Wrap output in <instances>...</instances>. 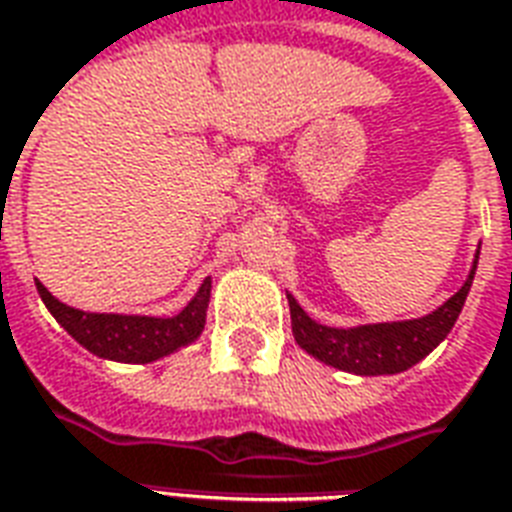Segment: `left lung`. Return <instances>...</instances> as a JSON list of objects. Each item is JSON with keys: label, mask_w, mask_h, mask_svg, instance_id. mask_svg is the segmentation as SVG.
I'll return each mask as SVG.
<instances>
[{"label": "left lung", "mask_w": 512, "mask_h": 512, "mask_svg": "<svg viewBox=\"0 0 512 512\" xmlns=\"http://www.w3.org/2000/svg\"><path fill=\"white\" fill-rule=\"evenodd\" d=\"M478 256L480 248L475 251V261H472V270L464 280V286L448 302H443L432 313L421 315V318H407V321H380V324H359L348 326V329L326 326L313 321L297 299L286 291L294 340L313 359L324 361L334 370L361 375V378L397 375V372L410 370L451 334L461 307L467 302L472 280H475Z\"/></svg>", "instance_id": "left-lung-1"}]
</instances>
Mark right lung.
I'll list each match as a JSON object with an SVG mask.
<instances>
[{
  "label": "right lung",
  "mask_w": 512,
  "mask_h": 512,
  "mask_svg": "<svg viewBox=\"0 0 512 512\" xmlns=\"http://www.w3.org/2000/svg\"><path fill=\"white\" fill-rule=\"evenodd\" d=\"M34 283L48 313L64 326V332L75 343H80L99 359L121 361V364H151L197 343L199 334L205 332L207 305H210V291H213V280L205 278L197 294L180 313L161 318V315L86 313V310L59 302L40 280Z\"/></svg>",
  "instance_id": "right-lung-1"
}]
</instances>
